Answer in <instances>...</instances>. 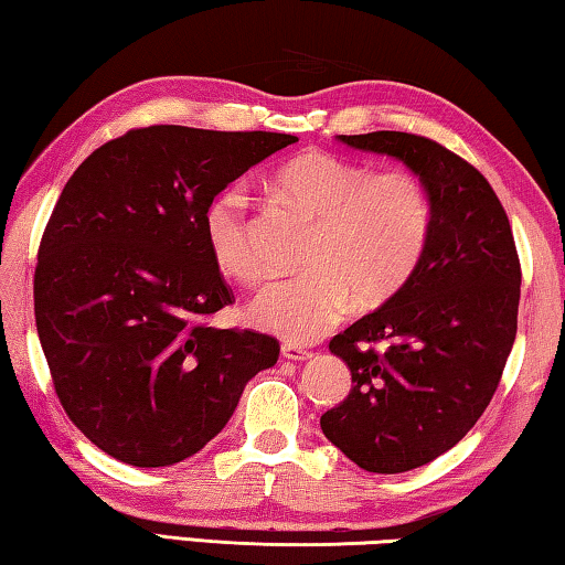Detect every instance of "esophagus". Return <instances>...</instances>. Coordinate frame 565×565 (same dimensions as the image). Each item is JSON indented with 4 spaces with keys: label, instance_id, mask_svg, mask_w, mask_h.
Listing matches in <instances>:
<instances>
[{
    "label": "esophagus",
    "instance_id": "34e87169",
    "mask_svg": "<svg viewBox=\"0 0 565 565\" xmlns=\"http://www.w3.org/2000/svg\"><path fill=\"white\" fill-rule=\"evenodd\" d=\"M280 352H282L285 360H292V362H302V360L312 358V352L308 348H302V344H292V342H285Z\"/></svg>",
    "mask_w": 565,
    "mask_h": 565
}]
</instances>
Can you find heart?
I'll use <instances>...</instances> for the list:
<instances>
[{
  "label": "heart",
  "mask_w": 565,
  "mask_h": 565,
  "mask_svg": "<svg viewBox=\"0 0 565 565\" xmlns=\"http://www.w3.org/2000/svg\"><path fill=\"white\" fill-rule=\"evenodd\" d=\"M265 188L315 221L300 275L255 295L247 320L288 342H312L350 312L392 300L417 273L429 247L434 205L427 183L404 168L370 166L324 151L275 168ZM203 237L213 263L231 280L255 285L265 260L255 243L247 195L237 185L203 207Z\"/></svg>",
  "instance_id": "heart-1"
}]
</instances>
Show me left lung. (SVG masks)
Segmentation results:
<instances>
[{
    "label": "left lung",
    "mask_w": 565,
    "mask_h": 565,
    "mask_svg": "<svg viewBox=\"0 0 565 565\" xmlns=\"http://www.w3.org/2000/svg\"><path fill=\"white\" fill-rule=\"evenodd\" d=\"M340 141L399 158L431 193L417 273L330 340L352 390L320 417L324 437L360 469L402 473L449 451L489 407L516 340L521 263L499 195L447 146L402 131Z\"/></svg>",
    "instance_id": "1"
}]
</instances>
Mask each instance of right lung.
I'll list each match as a JSON object with an SVG mask.
<instances>
[{"mask_svg":"<svg viewBox=\"0 0 565 565\" xmlns=\"http://www.w3.org/2000/svg\"><path fill=\"white\" fill-rule=\"evenodd\" d=\"M270 131L131 128L68 178L39 243L34 318L56 397L131 467L201 451L280 342L205 320L235 302L203 237L207 201L280 148Z\"/></svg>","mask_w":565,"mask_h":565,"instance_id":"obj_1","label":"right lung"}]
</instances>
